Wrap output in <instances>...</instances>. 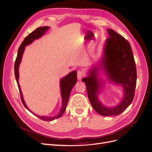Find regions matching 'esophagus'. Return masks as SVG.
Returning <instances> with one entry per match:
<instances>
[{
    "label": "esophagus",
    "instance_id": "1",
    "mask_svg": "<svg viewBox=\"0 0 152 152\" xmlns=\"http://www.w3.org/2000/svg\"><path fill=\"white\" fill-rule=\"evenodd\" d=\"M86 75V73L83 70H79L77 72V78L79 79H81L82 77Z\"/></svg>",
    "mask_w": 152,
    "mask_h": 152
}]
</instances>
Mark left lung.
Instances as JSON below:
<instances>
[{"mask_svg": "<svg viewBox=\"0 0 152 152\" xmlns=\"http://www.w3.org/2000/svg\"><path fill=\"white\" fill-rule=\"evenodd\" d=\"M107 31L109 37L104 45L102 67L110 80L122 85L124 91L123 99L118 105L110 108L99 102L98 94L101 83L97 77V68L92 69L89 76L82 80L85 82L89 102L96 112L103 116L118 115L131 104L134 98L136 66L129 42L112 29L109 28Z\"/></svg>", "mask_w": 152, "mask_h": 152, "instance_id": "left-lung-1", "label": "left lung"}]
</instances>
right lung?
<instances>
[{"mask_svg":"<svg viewBox=\"0 0 152 152\" xmlns=\"http://www.w3.org/2000/svg\"><path fill=\"white\" fill-rule=\"evenodd\" d=\"M49 28V27L48 26H42V27H39V28H37L35 29L34 31H32L31 33L28 35V36H26L24 40L23 41V42L20 45V46L18 49V51L17 54V57L15 61V77H16V80L18 84V89H19L20 91V96H21V102L23 104L24 107L27 109L29 111L32 113L31 111L28 109V108L27 107V106L26 105L23 98V95L20 89V86L19 85V82H18V79H19V72H18V68H19V65L21 61V58H22V55L23 53L24 52V50L25 48V46L26 45H28L31 44L33 41L37 39H39L42 37L46 31ZM77 72L76 71H73L71 73H68V74L65 76V77H63L62 79L60 80V86H61V96H62V107L60 110V111L59 112V113L56 115L53 116V117H45V116H39L37 115L34 113H32L34 115H35L39 118L40 119L44 121H51L54 120L56 118H58L59 117H61L62 116L63 113L65 111L67 103L68 102V99L69 97H70L71 91L73 88V87L75 86L77 82Z\"/></svg>","mask_w":152,"mask_h":152,"instance_id":"obj_1","label":"right lung"}]
</instances>
